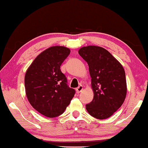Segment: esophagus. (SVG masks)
<instances>
[{
	"label": "esophagus",
	"instance_id": "1",
	"mask_svg": "<svg viewBox=\"0 0 148 148\" xmlns=\"http://www.w3.org/2000/svg\"><path fill=\"white\" fill-rule=\"evenodd\" d=\"M83 89H84V88H83V86H81V85H80L79 87L76 88V92H77V93H80L81 91L83 90Z\"/></svg>",
	"mask_w": 148,
	"mask_h": 148
}]
</instances>
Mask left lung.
I'll return each mask as SVG.
<instances>
[{
	"label": "left lung",
	"mask_w": 148,
	"mask_h": 148,
	"mask_svg": "<svg viewBox=\"0 0 148 148\" xmlns=\"http://www.w3.org/2000/svg\"><path fill=\"white\" fill-rule=\"evenodd\" d=\"M79 55L87 62L94 97L86 109L94 118L111 117L123 105L127 95L125 72L122 64L105 49L97 46L82 47Z\"/></svg>",
	"instance_id": "obj_1"
}]
</instances>
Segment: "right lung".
Segmentation results:
<instances>
[{
    "label": "right lung",
    "instance_id": "add662e5",
    "mask_svg": "<svg viewBox=\"0 0 148 148\" xmlns=\"http://www.w3.org/2000/svg\"><path fill=\"white\" fill-rule=\"evenodd\" d=\"M67 47L55 46L42 52L25 75L27 98L31 106L45 116L55 118L64 113L75 90L67 86L60 66L69 56Z\"/></svg>",
    "mask_w": 148,
    "mask_h": 148
}]
</instances>
